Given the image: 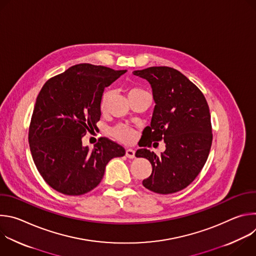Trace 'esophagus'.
<instances>
[{
  "instance_id": "34e87169",
  "label": "esophagus",
  "mask_w": 256,
  "mask_h": 256,
  "mask_svg": "<svg viewBox=\"0 0 256 256\" xmlns=\"http://www.w3.org/2000/svg\"><path fill=\"white\" fill-rule=\"evenodd\" d=\"M126 156L130 159H132L134 158V151L132 149H126Z\"/></svg>"
}]
</instances>
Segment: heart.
<instances>
[{"instance_id":"heart-1","label":"heart","mask_w":256,"mask_h":256,"mask_svg":"<svg viewBox=\"0 0 256 256\" xmlns=\"http://www.w3.org/2000/svg\"><path fill=\"white\" fill-rule=\"evenodd\" d=\"M142 93H146V91L142 88L134 87V88L130 89L128 97L132 96V95H136V94H142ZM110 96H112V90H105L103 92V94L100 98V102H99V107H100L101 112H104L106 109L107 103H108ZM110 134L116 140H118L120 142H130L134 140V136H136L134 130L132 128L124 126V124H118V126H114V128H112Z\"/></svg>"}]
</instances>
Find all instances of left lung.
<instances>
[{
    "label": "left lung",
    "instance_id": "obj_1",
    "mask_svg": "<svg viewBox=\"0 0 256 256\" xmlns=\"http://www.w3.org/2000/svg\"><path fill=\"white\" fill-rule=\"evenodd\" d=\"M134 75L151 84L156 103L151 126L142 132V136L148 140L144 147H151L152 142L166 144L160 156L147 149L136 152V157L152 164V174L142 180V186L160 194L184 190L202 171L210 150L208 102L202 92L173 68L151 66L134 70Z\"/></svg>",
    "mask_w": 256,
    "mask_h": 256
}]
</instances>
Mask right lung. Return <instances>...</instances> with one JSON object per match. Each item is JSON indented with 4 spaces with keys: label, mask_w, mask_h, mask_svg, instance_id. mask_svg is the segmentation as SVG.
<instances>
[{
    "label": "right lung",
    "mask_w": 256,
    "mask_h": 256,
    "mask_svg": "<svg viewBox=\"0 0 256 256\" xmlns=\"http://www.w3.org/2000/svg\"><path fill=\"white\" fill-rule=\"evenodd\" d=\"M126 70L79 64L48 79L33 109L28 140L34 164L46 184L66 196L94 190L112 158L126 154L124 147L100 138L94 149L82 146L87 132L96 130L104 88Z\"/></svg>",
    "instance_id": "right-lung-1"
}]
</instances>
